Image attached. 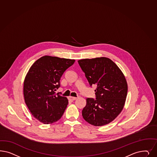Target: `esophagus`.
<instances>
[{"label":"esophagus","mask_w":157,"mask_h":157,"mask_svg":"<svg viewBox=\"0 0 157 157\" xmlns=\"http://www.w3.org/2000/svg\"><path fill=\"white\" fill-rule=\"evenodd\" d=\"M76 99H77V98L76 97H73V96H69V99L71 101H75Z\"/></svg>","instance_id":"1"}]
</instances>
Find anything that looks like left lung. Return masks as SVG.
Returning a JSON list of instances; mask_svg holds the SVG:
<instances>
[{
	"mask_svg": "<svg viewBox=\"0 0 157 157\" xmlns=\"http://www.w3.org/2000/svg\"><path fill=\"white\" fill-rule=\"evenodd\" d=\"M90 86L96 84V99H86L82 110L84 119L99 127L113 121L122 111L127 98L128 86L125 76L110 59L106 57L78 61Z\"/></svg>",
	"mask_w": 157,
	"mask_h": 157,
	"instance_id": "1",
	"label": "left lung"
}]
</instances>
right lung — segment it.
I'll return each instance as SVG.
<instances>
[{
  "instance_id": "1",
  "label": "right lung",
  "mask_w": 157,
  "mask_h": 157,
  "mask_svg": "<svg viewBox=\"0 0 157 157\" xmlns=\"http://www.w3.org/2000/svg\"><path fill=\"white\" fill-rule=\"evenodd\" d=\"M75 59L42 56L30 67L24 82L26 105L39 121L49 124L61 118L68 105L66 97L56 94L62 75Z\"/></svg>"
}]
</instances>
